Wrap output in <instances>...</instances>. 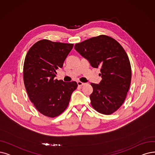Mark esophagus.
<instances>
[{"mask_svg": "<svg viewBox=\"0 0 155 155\" xmlns=\"http://www.w3.org/2000/svg\"><path fill=\"white\" fill-rule=\"evenodd\" d=\"M77 83H78V85L79 86H83V85L85 84V83H84L83 82H81V81H78Z\"/></svg>", "mask_w": 155, "mask_h": 155, "instance_id": "1", "label": "esophagus"}]
</instances>
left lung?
Masks as SVG:
<instances>
[{"instance_id": "8db88e82", "label": "left lung", "mask_w": 155, "mask_h": 155, "mask_svg": "<svg viewBox=\"0 0 155 155\" xmlns=\"http://www.w3.org/2000/svg\"><path fill=\"white\" fill-rule=\"evenodd\" d=\"M76 50L94 68H101L102 80L91 83V104L98 113L110 114L124 102L131 83L130 63L118 42L101 35L75 45Z\"/></svg>"}]
</instances>
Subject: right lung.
I'll return each mask as SVG.
<instances>
[{
	"label": "right lung",
	"mask_w": 155,
	"mask_h": 155,
	"mask_svg": "<svg viewBox=\"0 0 155 155\" xmlns=\"http://www.w3.org/2000/svg\"><path fill=\"white\" fill-rule=\"evenodd\" d=\"M74 45L47 39L30 48L23 65V80L27 94L35 107L48 117L62 113L69 105L76 81L66 83L55 79Z\"/></svg>",
	"instance_id": "1"
}]
</instances>
